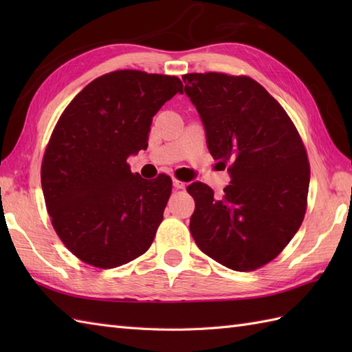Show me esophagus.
I'll use <instances>...</instances> for the list:
<instances>
[{"label": "esophagus", "mask_w": 352, "mask_h": 352, "mask_svg": "<svg viewBox=\"0 0 352 352\" xmlns=\"http://www.w3.org/2000/svg\"><path fill=\"white\" fill-rule=\"evenodd\" d=\"M172 184H174L175 189H184L186 188V183L177 180V178H174V182H172Z\"/></svg>", "instance_id": "esophagus-1"}]
</instances>
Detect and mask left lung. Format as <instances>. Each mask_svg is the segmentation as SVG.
I'll return each mask as SVG.
<instances>
[{"mask_svg": "<svg viewBox=\"0 0 352 352\" xmlns=\"http://www.w3.org/2000/svg\"><path fill=\"white\" fill-rule=\"evenodd\" d=\"M183 81L206 126L208 151L230 163L231 175L219 199L204 183L188 186L195 199L190 233L218 263L256 271L302 223L310 183L304 142L281 104L251 77L193 72Z\"/></svg>", "mask_w": 352, "mask_h": 352, "instance_id": "1", "label": "left lung"}]
</instances>
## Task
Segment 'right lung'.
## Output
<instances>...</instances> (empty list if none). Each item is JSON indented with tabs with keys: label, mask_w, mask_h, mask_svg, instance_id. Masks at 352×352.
<instances>
[{
	"label": "right lung",
	"mask_w": 352,
	"mask_h": 352,
	"mask_svg": "<svg viewBox=\"0 0 352 352\" xmlns=\"http://www.w3.org/2000/svg\"><path fill=\"white\" fill-rule=\"evenodd\" d=\"M177 92L175 76L119 69L91 81L58 118L41 178L51 223L85 263L111 269L151 246L172 180L133 174L130 154L146 149L153 116Z\"/></svg>",
	"instance_id": "obj_1"
}]
</instances>
